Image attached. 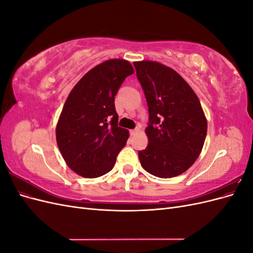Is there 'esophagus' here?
Returning a JSON list of instances; mask_svg holds the SVG:
<instances>
[{"mask_svg": "<svg viewBox=\"0 0 253 253\" xmlns=\"http://www.w3.org/2000/svg\"><path fill=\"white\" fill-rule=\"evenodd\" d=\"M138 132H139V128H134V129H131V131H129V134L135 135L136 133H138Z\"/></svg>", "mask_w": 253, "mask_h": 253, "instance_id": "1", "label": "esophagus"}]
</instances>
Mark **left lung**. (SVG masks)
Segmentation results:
<instances>
[{
	"label": "left lung",
	"instance_id": "8db88e82",
	"mask_svg": "<svg viewBox=\"0 0 253 253\" xmlns=\"http://www.w3.org/2000/svg\"><path fill=\"white\" fill-rule=\"evenodd\" d=\"M147 99L149 144L139 151L143 169L160 178L186 172L203 150L207 118L200 99L173 68L156 61L134 62Z\"/></svg>",
	"mask_w": 253,
	"mask_h": 253
}]
</instances>
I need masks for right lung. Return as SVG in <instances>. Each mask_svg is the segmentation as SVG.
<instances>
[{"label": "right lung", "instance_id": "obj_1", "mask_svg": "<svg viewBox=\"0 0 253 253\" xmlns=\"http://www.w3.org/2000/svg\"><path fill=\"white\" fill-rule=\"evenodd\" d=\"M134 68L125 59L96 65L68 95L56 127V139L66 165L85 178L109 173L125 147L128 131L117 126L115 96Z\"/></svg>", "mask_w": 253, "mask_h": 253}]
</instances>
